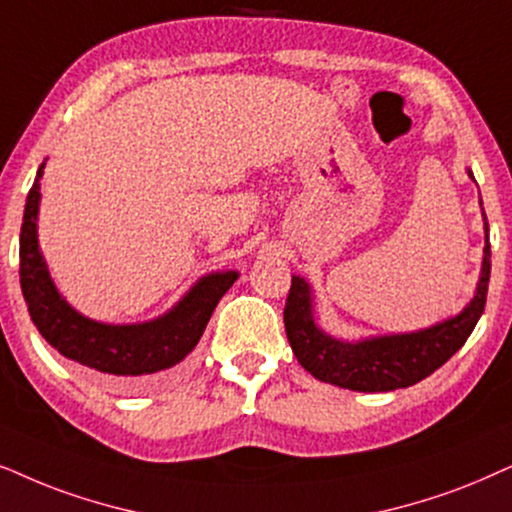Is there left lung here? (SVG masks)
<instances>
[{"mask_svg": "<svg viewBox=\"0 0 512 512\" xmlns=\"http://www.w3.org/2000/svg\"><path fill=\"white\" fill-rule=\"evenodd\" d=\"M484 230L489 232L487 218H484ZM489 272L491 249L487 237L477 294L461 315L414 334L383 336L360 343L336 341L317 329L308 284L301 277H291V289L284 303V329L291 350L305 371L338 388L360 390V393L409 388L440 369L473 334L487 303Z\"/></svg>", "mask_w": 512, "mask_h": 512, "instance_id": "8db88e82", "label": "left lung"}]
</instances>
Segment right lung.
Instances as JSON below:
<instances>
[{
    "mask_svg": "<svg viewBox=\"0 0 512 512\" xmlns=\"http://www.w3.org/2000/svg\"><path fill=\"white\" fill-rule=\"evenodd\" d=\"M42 171L44 164L30 188L21 225V289L39 334L68 360L101 371L126 388L141 386L150 378L181 369L183 360L207 329L218 301L237 280V272L202 277L171 313L155 322L117 327L86 320L58 296L37 249Z\"/></svg>",
    "mask_w": 512,
    "mask_h": 512,
    "instance_id": "1",
    "label": "right lung"
}]
</instances>
